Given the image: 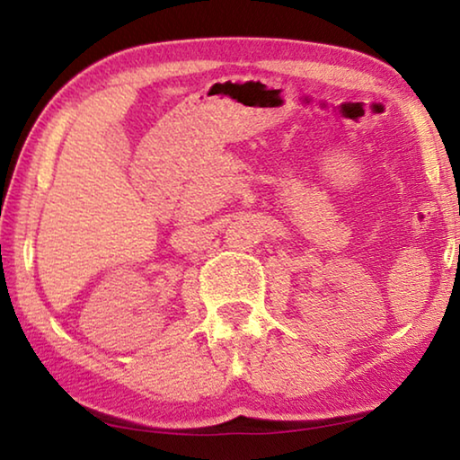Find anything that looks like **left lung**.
Segmentation results:
<instances>
[{
  "mask_svg": "<svg viewBox=\"0 0 460 460\" xmlns=\"http://www.w3.org/2000/svg\"><path fill=\"white\" fill-rule=\"evenodd\" d=\"M458 260H460V245H458Z\"/></svg>",
  "mask_w": 460,
  "mask_h": 460,
  "instance_id": "left-lung-1",
  "label": "left lung"
}]
</instances>
